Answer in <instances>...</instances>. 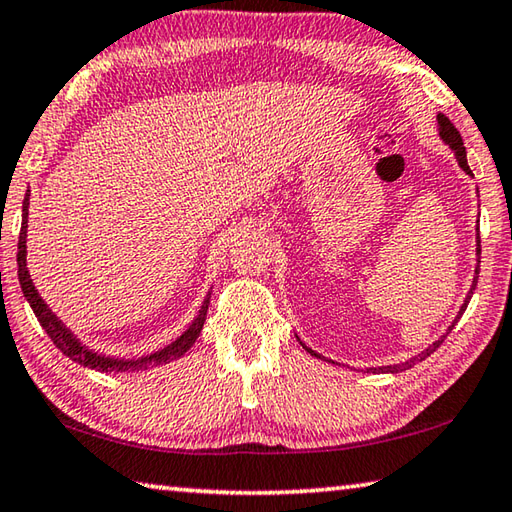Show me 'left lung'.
<instances>
[{
    "label": "left lung",
    "instance_id": "obj_1",
    "mask_svg": "<svg viewBox=\"0 0 512 512\" xmlns=\"http://www.w3.org/2000/svg\"><path fill=\"white\" fill-rule=\"evenodd\" d=\"M436 130H438V137L443 139V143L445 146H450L452 150H454V157H456V161H459V166H461V170L465 175H472V170H470V166H468V155H465V146H463V139H461V134H459V130L454 128L452 125V121L447 119L445 114H441L438 112L436 114ZM477 193H479V188H477ZM479 222V220H477ZM479 263H481V240H479V229H477V267H474V279H472V285H470V290H468V294H465V299H463V303H461V308H459V315L454 317V321L450 326H447V330L445 333L436 339V342H432L429 344L427 348H423V351L420 353H416L414 357H409V360H405V362H398V364H389V366H366L364 369V373H402V371H407V369H411V366L414 364H420L423 360H427L429 355H432L438 346H441L443 342H445V337L452 333V328L459 324V319H461V315L465 312V308H468V303H470V299H472V294H474V290H477V281H479ZM297 339H299V335H297ZM299 344L306 348V351L310 353V355H315V357H319V360H326L324 355L321 353H317V351H312L310 346H306L299 339ZM326 362H333V360H326Z\"/></svg>",
    "mask_w": 512,
    "mask_h": 512
}]
</instances>
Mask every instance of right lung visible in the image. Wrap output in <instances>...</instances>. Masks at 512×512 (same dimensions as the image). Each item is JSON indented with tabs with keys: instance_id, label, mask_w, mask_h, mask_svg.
Here are the masks:
<instances>
[{
	"instance_id": "obj_1",
	"label": "right lung",
	"mask_w": 512,
	"mask_h": 512,
	"mask_svg": "<svg viewBox=\"0 0 512 512\" xmlns=\"http://www.w3.org/2000/svg\"><path fill=\"white\" fill-rule=\"evenodd\" d=\"M29 200L31 191H26L24 202H22V229H20V240H17V279H20V288L24 292V299L29 301L31 310L38 317L40 326L44 333L51 337V342L60 348L62 355H67L71 362L80 366H87V369L98 371V373H130V371H143L150 369V366H161L182 357L188 348L195 344V339L200 337V330L204 326L206 310H209V299L211 290L206 292L200 310H197L195 319L188 324L182 335L175 337L173 342L166 344L164 348H157V351L139 355V357H116V355H105L98 353L94 348L80 342V337L71 330L65 321H62L56 312H53L47 301L40 297V292L35 290V283L31 279L29 267H26V231H29Z\"/></svg>"
}]
</instances>
